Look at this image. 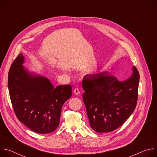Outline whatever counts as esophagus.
<instances>
[{"mask_svg": "<svg viewBox=\"0 0 157 157\" xmlns=\"http://www.w3.org/2000/svg\"><path fill=\"white\" fill-rule=\"evenodd\" d=\"M73 93H74L75 94H76V95H79V94H80V91H79V89L78 88H76V89H74V91H73Z\"/></svg>", "mask_w": 157, "mask_h": 157, "instance_id": "obj_1", "label": "esophagus"}]
</instances>
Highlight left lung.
Returning a JSON list of instances; mask_svg holds the SVG:
<instances>
[{
    "label": "left lung",
    "instance_id": "8db88e82",
    "mask_svg": "<svg viewBox=\"0 0 157 157\" xmlns=\"http://www.w3.org/2000/svg\"><path fill=\"white\" fill-rule=\"evenodd\" d=\"M139 79L135 66L131 76L124 81L107 71L84 77L83 101L90 126L95 132H112L129 118L137 105Z\"/></svg>",
    "mask_w": 157,
    "mask_h": 157
}]
</instances>
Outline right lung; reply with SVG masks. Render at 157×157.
I'll return each mask as SVG.
<instances>
[{
  "label": "right lung",
  "mask_w": 157,
  "mask_h": 157,
  "mask_svg": "<svg viewBox=\"0 0 157 157\" xmlns=\"http://www.w3.org/2000/svg\"><path fill=\"white\" fill-rule=\"evenodd\" d=\"M21 53L9 72L8 87L15 113L18 120L32 131L49 133L59 124L63 104L72 94L70 84L54 87L47 77L30 71Z\"/></svg>",
  "instance_id": "1"
}]
</instances>
